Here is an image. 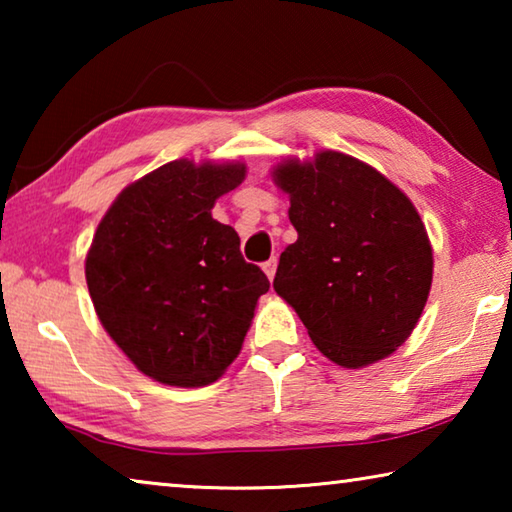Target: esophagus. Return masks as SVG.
I'll use <instances>...</instances> for the list:
<instances>
[{
	"instance_id": "34e87169",
	"label": "esophagus",
	"mask_w": 512,
	"mask_h": 512,
	"mask_svg": "<svg viewBox=\"0 0 512 512\" xmlns=\"http://www.w3.org/2000/svg\"><path fill=\"white\" fill-rule=\"evenodd\" d=\"M262 268H264V273L268 275V280H273V277H275V268H277V257L268 259V262L262 264Z\"/></svg>"
}]
</instances>
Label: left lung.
<instances>
[{
  "mask_svg": "<svg viewBox=\"0 0 512 512\" xmlns=\"http://www.w3.org/2000/svg\"><path fill=\"white\" fill-rule=\"evenodd\" d=\"M298 241L280 255L273 289L298 311L316 348L361 368L409 339L431 289L433 257L413 203L345 153L280 164Z\"/></svg>",
  "mask_w": 512,
  "mask_h": 512,
  "instance_id": "obj_1",
  "label": "left lung"
}]
</instances>
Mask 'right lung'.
Segmentation results:
<instances>
[{
	"label": "right lung",
	"instance_id": "add662e5",
	"mask_svg": "<svg viewBox=\"0 0 512 512\" xmlns=\"http://www.w3.org/2000/svg\"><path fill=\"white\" fill-rule=\"evenodd\" d=\"M244 176V164H162L117 196L92 239L85 280L101 325L162 384L219 379L271 287L235 228L212 219Z\"/></svg>",
	"mask_w": 512,
	"mask_h": 512
}]
</instances>
